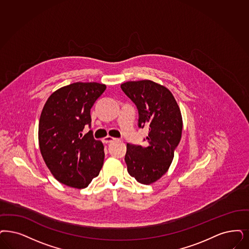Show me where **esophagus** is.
<instances>
[{
  "mask_svg": "<svg viewBox=\"0 0 249 249\" xmlns=\"http://www.w3.org/2000/svg\"><path fill=\"white\" fill-rule=\"evenodd\" d=\"M114 140H115V138H112V137H110V136H108V137L103 138V142H104V143H106V144H108V143H111V142H113Z\"/></svg>",
  "mask_w": 249,
  "mask_h": 249,
  "instance_id": "1",
  "label": "esophagus"
}]
</instances>
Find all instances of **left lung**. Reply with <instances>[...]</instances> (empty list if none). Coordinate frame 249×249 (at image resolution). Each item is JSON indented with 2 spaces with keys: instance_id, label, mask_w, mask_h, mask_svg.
Wrapping results in <instances>:
<instances>
[{
  "instance_id": "obj_1",
  "label": "left lung",
  "mask_w": 249,
  "mask_h": 249,
  "mask_svg": "<svg viewBox=\"0 0 249 249\" xmlns=\"http://www.w3.org/2000/svg\"><path fill=\"white\" fill-rule=\"evenodd\" d=\"M121 89L138 108V127L148 128L146 147L126 145L127 172L141 184H152L165 174L175 156L182 137L181 111L171 91L153 81H129Z\"/></svg>"
}]
</instances>
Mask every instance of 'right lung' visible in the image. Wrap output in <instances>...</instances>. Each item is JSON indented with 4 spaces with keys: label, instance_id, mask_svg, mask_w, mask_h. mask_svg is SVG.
<instances>
[{
    "label": "right lung",
    "instance_id": "obj_1",
    "mask_svg": "<svg viewBox=\"0 0 249 249\" xmlns=\"http://www.w3.org/2000/svg\"><path fill=\"white\" fill-rule=\"evenodd\" d=\"M106 89L103 84H70L53 93L38 123L41 155L51 173L62 184L85 188L97 177L104 160V147L93 137L90 109Z\"/></svg>",
    "mask_w": 249,
    "mask_h": 249
}]
</instances>
